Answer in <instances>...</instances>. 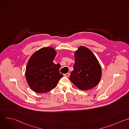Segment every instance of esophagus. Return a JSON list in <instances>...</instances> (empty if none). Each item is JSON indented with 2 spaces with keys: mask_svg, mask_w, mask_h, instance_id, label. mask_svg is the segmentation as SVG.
I'll list each match as a JSON object with an SVG mask.
<instances>
[{
  "mask_svg": "<svg viewBox=\"0 0 129 129\" xmlns=\"http://www.w3.org/2000/svg\"><path fill=\"white\" fill-rule=\"evenodd\" d=\"M64 75V77H69V76H70V73H67V74H64L63 75Z\"/></svg>",
  "mask_w": 129,
  "mask_h": 129,
  "instance_id": "34e87169",
  "label": "esophagus"
}]
</instances>
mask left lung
I'll return each mask as SVG.
<instances>
[{"instance_id": "left-lung-1", "label": "left lung", "mask_w": 129, "mask_h": 129, "mask_svg": "<svg viewBox=\"0 0 129 129\" xmlns=\"http://www.w3.org/2000/svg\"><path fill=\"white\" fill-rule=\"evenodd\" d=\"M75 62L70 80L78 88L88 90L96 86L101 77V66L93 52L80 46L75 54Z\"/></svg>"}]
</instances>
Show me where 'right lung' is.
<instances>
[{"label": "right lung", "instance_id": "1", "mask_svg": "<svg viewBox=\"0 0 129 129\" xmlns=\"http://www.w3.org/2000/svg\"><path fill=\"white\" fill-rule=\"evenodd\" d=\"M56 52L50 47H43L30 58L26 67V78L31 89L36 93H46L57 86L63 77L59 64L53 62Z\"/></svg>", "mask_w": 129, "mask_h": 129}]
</instances>
